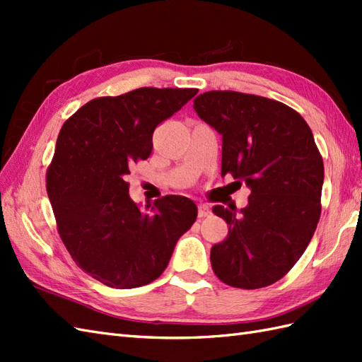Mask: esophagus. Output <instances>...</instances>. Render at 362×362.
<instances>
[{"label":"esophagus","instance_id":"esophagus-1","mask_svg":"<svg viewBox=\"0 0 362 362\" xmlns=\"http://www.w3.org/2000/svg\"><path fill=\"white\" fill-rule=\"evenodd\" d=\"M210 214V209L206 205H199L197 206V216H199V219H204V218H206Z\"/></svg>","mask_w":362,"mask_h":362}]
</instances>
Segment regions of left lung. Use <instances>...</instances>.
<instances>
[{
    "label": "left lung",
    "mask_w": 362,
    "mask_h": 362,
    "mask_svg": "<svg viewBox=\"0 0 362 362\" xmlns=\"http://www.w3.org/2000/svg\"><path fill=\"white\" fill-rule=\"evenodd\" d=\"M194 110L222 135L221 174L250 189L240 211L213 206L228 224L211 247L213 271L233 288L269 286L303 255L320 218L324 161L311 129L291 107L240 91H206Z\"/></svg>",
    "instance_id": "obj_1"
}]
</instances>
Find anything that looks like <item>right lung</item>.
Returning <instances> with one entry per match:
<instances>
[{"label":"right lung","mask_w":362,"mask_h":362,"mask_svg":"<svg viewBox=\"0 0 362 362\" xmlns=\"http://www.w3.org/2000/svg\"><path fill=\"white\" fill-rule=\"evenodd\" d=\"M196 93L143 87L96 98L60 129L46 173L59 235L74 263L105 286L140 288L158 279L194 224L191 199L165 196L141 211L126 179L138 160L151 156L156 127Z\"/></svg>","instance_id":"1"}]
</instances>
